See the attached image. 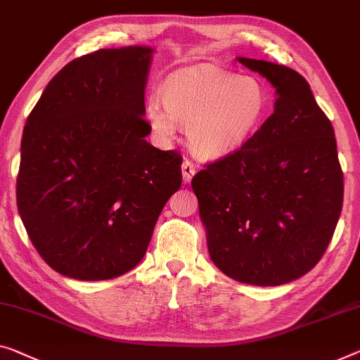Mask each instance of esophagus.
Here are the masks:
<instances>
[{
  "label": "esophagus",
  "instance_id": "34e87169",
  "mask_svg": "<svg viewBox=\"0 0 360 360\" xmlns=\"http://www.w3.org/2000/svg\"><path fill=\"white\" fill-rule=\"evenodd\" d=\"M194 174H195L194 163L189 162V160H184V163H182V178H184L186 184H189L192 178H194Z\"/></svg>",
  "mask_w": 360,
  "mask_h": 360
}]
</instances>
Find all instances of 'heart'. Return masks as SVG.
I'll return each mask as SVG.
<instances>
[{
    "mask_svg": "<svg viewBox=\"0 0 360 360\" xmlns=\"http://www.w3.org/2000/svg\"><path fill=\"white\" fill-rule=\"evenodd\" d=\"M268 111V96L259 80L217 66L181 69L165 80L163 96L150 94L146 115L153 134L171 141L176 122L187 126L192 152L223 158L248 143Z\"/></svg>",
    "mask_w": 360,
    "mask_h": 360,
    "instance_id": "heart-1",
    "label": "heart"
}]
</instances>
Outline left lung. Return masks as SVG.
<instances>
[{
    "label": "left lung",
    "mask_w": 360,
    "mask_h": 360,
    "mask_svg": "<svg viewBox=\"0 0 360 360\" xmlns=\"http://www.w3.org/2000/svg\"><path fill=\"white\" fill-rule=\"evenodd\" d=\"M236 60L273 85L275 110L191 184L213 264L239 283L280 286L312 270L333 238L345 192L335 131L299 72Z\"/></svg>",
    "instance_id": "1"
}]
</instances>
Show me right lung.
<instances>
[{
  "label": "right lung",
  "mask_w": 360,
  "mask_h": 360,
  "mask_svg": "<svg viewBox=\"0 0 360 360\" xmlns=\"http://www.w3.org/2000/svg\"><path fill=\"white\" fill-rule=\"evenodd\" d=\"M153 48H106L66 64L27 117L18 208L53 270L101 281L136 268L182 158L147 142L146 85Z\"/></svg>",
  "instance_id": "right-lung-1"
}]
</instances>
